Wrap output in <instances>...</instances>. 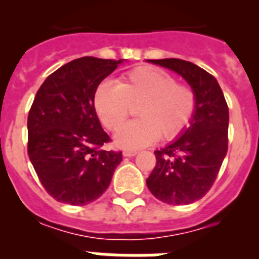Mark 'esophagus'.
I'll return each instance as SVG.
<instances>
[{
    "label": "esophagus",
    "instance_id": "obj_1",
    "mask_svg": "<svg viewBox=\"0 0 259 259\" xmlns=\"http://www.w3.org/2000/svg\"><path fill=\"white\" fill-rule=\"evenodd\" d=\"M137 154V152L136 150H124V152H123V155H124V157H134V155H136Z\"/></svg>",
    "mask_w": 259,
    "mask_h": 259
}]
</instances>
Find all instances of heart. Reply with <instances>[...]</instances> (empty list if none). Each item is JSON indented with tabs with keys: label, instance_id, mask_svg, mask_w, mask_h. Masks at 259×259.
<instances>
[{
	"label": "heart",
	"instance_id": "heart-1",
	"mask_svg": "<svg viewBox=\"0 0 259 259\" xmlns=\"http://www.w3.org/2000/svg\"><path fill=\"white\" fill-rule=\"evenodd\" d=\"M93 102L98 118L110 131L117 130L132 107L138 106L141 119L121 125L115 134L116 145L124 149H141L159 137L174 140L189 127L197 110L194 89L154 66L134 68L118 84L102 81Z\"/></svg>",
	"mask_w": 259,
	"mask_h": 259
}]
</instances>
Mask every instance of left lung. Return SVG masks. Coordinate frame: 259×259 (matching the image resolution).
<instances>
[{
    "label": "left lung",
    "instance_id": "left-lung-1",
    "mask_svg": "<svg viewBox=\"0 0 259 259\" xmlns=\"http://www.w3.org/2000/svg\"><path fill=\"white\" fill-rule=\"evenodd\" d=\"M182 75L197 95V110L184 134L155 150L157 163L146 179L155 198L188 205L214 184L228 149V106L218 81L203 68L178 58L148 59Z\"/></svg>",
    "mask_w": 259,
    "mask_h": 259
}]
</instances>
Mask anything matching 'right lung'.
<instances>
[{"label":"right lung","instance_id":"obj_1","mask_svg":"<svg viewBox=\"0 0 259 259\" xmlns=\"http://www.w3.org/2000/svg\"><path fill=\"white\" fill-rule=\"evenodd\" d=\"M123 59L83 57L45 79L28 113V155L45 191L83 206L110 185L122 152L104 150L110 137L95 109V93Z\"/></svg>","mask_w":259,"mask_h":259}]
</instances>
